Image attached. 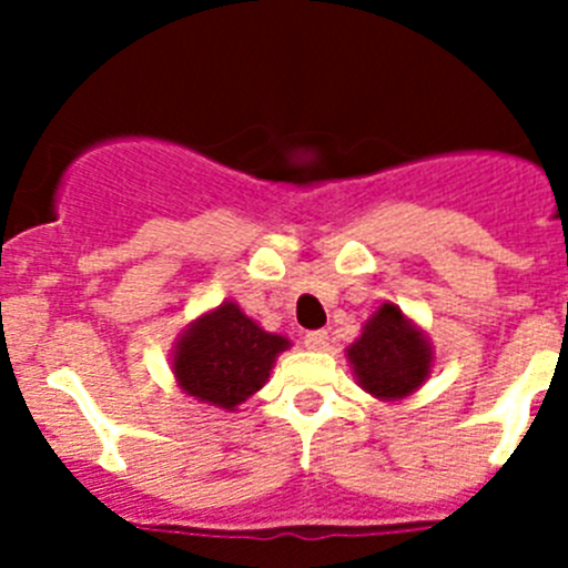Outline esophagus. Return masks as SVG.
I'll return each instance as SVG.
<instances>
[{
    "label": "esophagus",
    "mask_w": 568,
    "mask_h": 568,
    "mask_svg": "<svg viewBox=\"0 0 568 568\" xmlns=\"http://www.w3.org/2000/svg\"><path fill=\"white\" fill-rule=\"evenodd\" d=\"M327 329H313V333L304 335V346H307V349H327Z\"/></svg>",
    "instance_id": "34e87169"
}]
</instances>
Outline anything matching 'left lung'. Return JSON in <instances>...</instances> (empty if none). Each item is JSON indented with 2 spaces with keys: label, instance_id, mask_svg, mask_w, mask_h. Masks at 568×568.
Masks as SVG:
<instances>
[{
  "label": "left lung",
  "instance_id": "8db88e82",
  "mask_svg": "<svg viewBox=\"0 0 568 568\" xmlns=\"http://www.w3.org/2000/svg\"><path fill=\"white\" fill-rule=\"evenodd\" d=\"M361 389L381 400L413 395L433 369V344L395 304H381L361 338L346 346Z\"/></svg>",
  "mask_w": 568,
  "mask_h": 568
}]
</instances>
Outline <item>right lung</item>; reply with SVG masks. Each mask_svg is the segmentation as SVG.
<instances>
[{
  "instance_id": "obj_1",
  "label": "right lung",
  "mask_w": 568,
  "mask_h": 568,
  "mask_svg": "<svg viewBox=\"0 0 568 568\" xmlns=\"http://www.w3.org/2000/svg\"><path fill=\"white\" fill-rule=\"evenodd\" d=\"M290 341L261 329L235 301L187 324L173 346V375L184 393L233 413L267 384L278 353Z\"/></svg>"
}]
</instances>
